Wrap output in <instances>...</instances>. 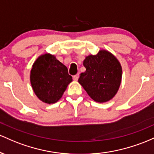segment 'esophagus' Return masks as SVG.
<instances>
[{
  "mask_svg": "<svg viewBox=\"0 0 154 154\" xmlns=\"http://www.w3.org/2000/svg\"><path fill=\"white\" fill-rule=\"evenodd\" d=\"M79 74H76V75H75L73 77H72V79H73V80L75 81V82H76V81H78V79H79Z\"/></svg>",
  "mask_w": 154,
  "mask_h": 154,
  "instance_id": "esophagus-1",
  "label": "esophagus"
}]
</instances>
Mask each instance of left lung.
<instances>
[{
  "label": "left lung",
  "instance_id": "1",
  "mask_svg": "<svg viewBox=\"0 0 154 154\" xmlns=\"http://www.w3.org/2000/svg\"><path fill=\"white\" fill-rule=\"evenodd\" d=\"M86 71L81 73L79 83L97 103L113 99L122 83V68L116 57L108 50L100 49L95 55L86 57L83 62Z\"/></svg>",
  "mask_w": 154,
  "mask_h": 154
}]
</instances>
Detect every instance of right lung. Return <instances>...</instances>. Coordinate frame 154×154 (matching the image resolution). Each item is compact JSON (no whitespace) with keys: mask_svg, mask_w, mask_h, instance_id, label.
<instances>
[{"mask_svg":"<svg viewBox=\"0 0 154 154\" xmlns=\"http://www.w3.org/2000/svg\"><path fill=\"white\" fill-rule=\"evenodd\" d=\"M30 84L37 97L47 104L57 103L72 82L68 68L54 54H43L32 64Z\"/></svg>","mask_w":154,"mask_h":154,"instance_id":"obj_1","label":"right lung"}]
</instances>
